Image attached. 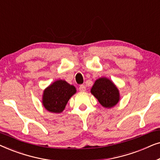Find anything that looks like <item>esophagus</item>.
Returning <instances> with one entry per match:
<instances>
[{"label": "esophagus", "instance_id": "34e87169", "mask_svg": "<svg viewBox=\"0 0 160 160\" xmlns=\"http://www.w3.org/2000/svg\"><path fill=\"white\" fill-rule=\"evenodd\" d=\"M78 89H79V91L84 92L85 90H86V87H85L84 84H81L79 87H78Z\"/></svg>", "mask_w": 160, "mask_h": 160}]
</instances>
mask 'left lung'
I'll return each mask as SVG.
<instances>
[{"label":"left lung","mask_w":160,"mask_h":160,"mask_svg":"<svg viewBox=\"0 0 160 160\" xmlns=\"http://www.w3.org/2000/svg\"><path fill=\"white\" fill-rule=\"evenodd\" d=\"M91 92L106 108H111L119 102V93L117 87L106 78L96 80Z\"/></svg>","instance_id":"obj_1"}]
</instances>
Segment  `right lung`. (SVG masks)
<instances>
[{
    "mask_svg": "<svg viewBox=\"0 0 160 160\" xmlns=\"http://www.w3.org/2000/svg\"><path fill=\"white\" fill-rule=\"evenodd\" d=\"M76 92L75 87L68 84L65 81H56L43 92V106L50 112L61 113Z\"/></svg>",
    "mask_w": 160,
    "mask_h": 160,
    "instance_id": "obj_1",
    "label": "right lung"
}]
</instances>
